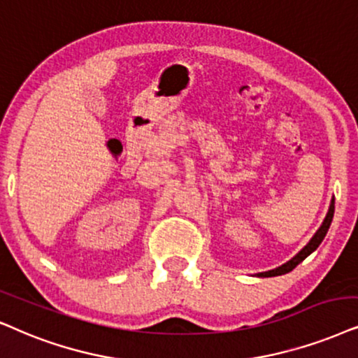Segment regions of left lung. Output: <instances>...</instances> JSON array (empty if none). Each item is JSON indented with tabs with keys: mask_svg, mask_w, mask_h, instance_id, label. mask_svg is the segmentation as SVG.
Masks as SVG:
<instances>
[{
	"mask_svg": "<svg viewBox=\"0 0 358 358\" xmlns=\"http://www.w3.org/2000/svg\"><path fill=\"white\" fill-rule=\"evenodd\" d=\"M334 203H336V200H332V203H330L329 213H327V216H325V220H324L322 226H320V228H319V231L314 234V238L310 239L309 244H307V246L304 248V250H302V251L299 252V255L294 256L291 261H287V262H286V264L279 266V268H275V269H273V271H266V273H259L257 275H259V278H273V275H280V274L291 273V271H292L294 268H296V266L299 264V262L304 261L306 257L310 255V252H314L315 250H317L319 244L322 243V239L325 238V234H327V231H329L330 223H332V218H334V210H336V206H334Z\"/></svg>",
	"mask_w": 358,
	"mask_h": 358,
	"instance_id": "1",
	"label": "left lung"
}]
</instances>
